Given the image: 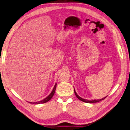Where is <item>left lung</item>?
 Wrapping results in <instances>:
<instances>
[{"label":"left lung","mask_w":130,"mask_h":130,"mask_svg":"<svg viewBox=\"0 0 130 130\" xmlns=\"http://www.w3.org/2000/svg\"><path fill=\"white\" fill-rule=\"evenodd\" d=\"M74 93H75V95H76V96H77V98L79 99V100H81L82 101H83V102L87 103H98V102H99V101H101V100H104V99H105L106 98V97L104 98L101 99H100V100H86V99H82V98L79 97V96L77 95V93H76L75 90H74Z\"/></svg>","instance_id":"obj_1"}]
</instances>
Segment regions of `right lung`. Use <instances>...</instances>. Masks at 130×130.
Returning <instances> with one entry per match:
<instances>
[{
	"label": "right lung",
	"instance_id": "obj_1",
	"mask_svg": "<svg viewBox=\"0 0 130 130\" xmlns=\"http://www.w3.org/2000/svg\"><path fill=\"white\" fill-rule=\"evenodd\" d=\"M56 85L57 84L56 83L55 85L54 86V88H53L52 91L51 92L49 95H48L47 98H45L44 99H43V100H41V101H38V102H34V103H32V102H29L30 104H43V103H47L48 102V101H50L51 99H52V98L53 97V96L54 95L55 92V91H56Z\"/></svg>",
	"mask_w": 130,
	"mask_h": 130
}]
</instances>
